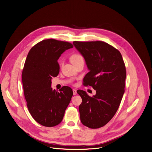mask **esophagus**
I'll use <instances>...</instances> for the list:
<instances>
[{"instance_id":"1","label":"esophagus","mask_w":152,"mask_h":152,"mask_svg":"<svg viewBox=\"0 0 152 152\" xmlns=\"http://www.w3.org/2000/svg\"><path fill=\"white\" fill-rule=\"evenodd\" d=\"M73 95H76V94H77L76 90V89H73Z\"/></svg>"}]
</instances>
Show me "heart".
Returning <instances> with one entry per match:
<instances>
[{
    "instance_id": "obj_1",
    "label": "heart",
    "mask_w": 152,
    "mask_h": 152,
    "mask_svg": "<svg viewBox=\"0 0 152 152\" xmlns=\"http://www.w3.org/2000/svg\"><path fill=\"white\" fill-rule=\"evenodd\" d=\"M82 60H83V58L79 54H74L70 57V61L73 64H75Z\"/></svg>"
}]
</instances>
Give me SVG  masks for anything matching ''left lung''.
<instances>
[{"label":"left lung","instance_id":"1","mask_svg":"<svg viewBox=\"0 0 152 152\" xmlns=\"http://www.w3.org/2000/svg\"><path fill=\"white\" fill-rule=\"evenodd\" d=\"M73 45L89 70L83 78V85L96 91L92 96L85 91H77L82 99L79 107L80 121L92 129L102 127L115 115L125 92L126 73L122 55L102 41H74Z\"/></svg>","mask_w":152,"mask_h":152}]
</instances>
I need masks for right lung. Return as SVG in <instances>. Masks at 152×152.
<instances>
[{"label":"right lung","mask_w":152,"mask_h":152,"mask_svg":"<svg viewBox=\"0 0 152 152\" xmlns=\"http://www.w3.org/2000/svg\"><path fill=\"white\" fill-rule=\"evenodd\" d=\"M73 47L69 42L46 39L32 47L27 55L22 72L24 96L31 116L43 126L60 124L73 96L69 86L62 87L60 92L51 88V79L60 72L58 58Z\"/></svg>","instance_id":"obj_1"}]
</instances>
